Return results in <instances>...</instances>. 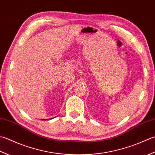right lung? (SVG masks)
I'll return each mask as SVG.
<instances>
[{
	"label": "right lung",
	"mask_w": 155,
	"mask_h": 155,
	"mask_svg": "<svg viewBox=\"0 0 155 155\" xmlns=\"http://www.w3.org/2000/svg\"><path fill=\"white\" fill-rule=\"evenodd\" d=\"M49 120V119H48ZM50 120H51V119H50ZM43 120H44V119H43Z\"/></svg>",
	"instance_id": "obj_1"
}]
</instances>
